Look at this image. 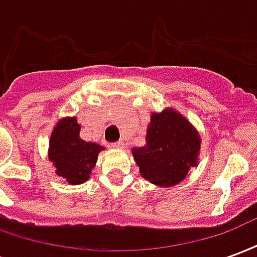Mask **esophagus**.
Listing matches in <instances>:
<instances>
[{
	"mask_svg": "<svg viewBox=\"0 0 257 257\" xmlns=\"http://www.w3.org/2000/svg\"><path fill=\"white\" fill-rule=\"evenodd\" d=\"M112 147L114 149H123V143L122 142H117V143H112Z\"/></svg>",
	"mask_w": 257,
	"mask_h": 257,
	"instance_id": "34e87169",
	"label": "esophagus"
}]
</instances>
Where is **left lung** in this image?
Segmentation results:
<instances>
[{
	"mask_svg": "<svg viewBox=\"0 0 257 257\" xmlns=\"http://www.w3.org/2000/svg\"><path fill=\"white\" fill-rule=\"evenodd\" d=\"M201 136L183 114L175 108L153 112L146 145L134 147L132 156L142 178L158 187L183 182L190 168L198 165Z\"/></svg>",
	"mask_w": 257,
	"mask_h": 257,
	"instance_id": "obj_1",
	"label": "left lung"
}]
</instances>
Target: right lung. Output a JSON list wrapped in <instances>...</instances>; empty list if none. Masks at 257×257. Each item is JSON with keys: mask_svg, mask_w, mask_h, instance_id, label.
Listing matches in <instances>:
<instances>
[{"mask_svg": "<svg viewBox=\"0 0 257 257\" xmlns=\"http://www.w3.org/2000/svg\"><path fill=\"white\" fill-rule=\"evenodd\" d=\"M81 125L75 117H64L55 125L48 149V158L55 173L68 184H82L90 178L97 156L104 147L79 138Z\"/></svg>", "mask_w": 257, "mask_h": 257, "instance_id": "1", "label": "right lung"}]
</instances>
